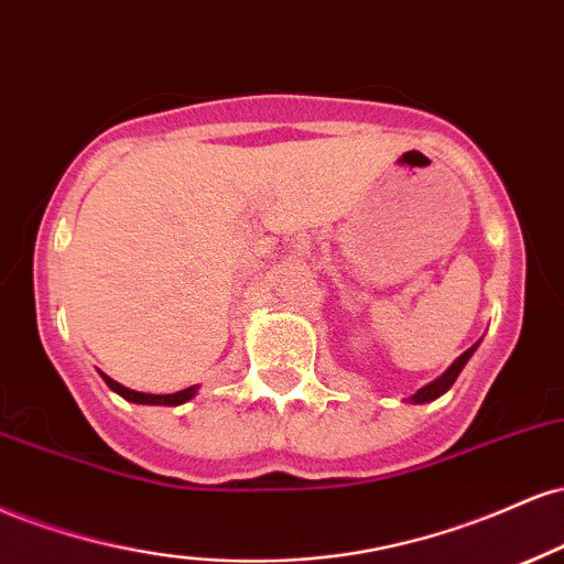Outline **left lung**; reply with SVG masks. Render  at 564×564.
Segmentation results:
<instances>
[{
	"label": "left lung",
	"instance_id": "obj_1",
	"mask_svg": "<svg viewBox=\"0 0 564 564\" xmlns=\"http://www.w3.org/2000/svg\"><path fill=\"white\" fill-rule=\"evenodd\" d=\"M475 348H478V343H475V346H473V348H467V350H465V354H462V356H459V359H456V361L452 364V367H448V369H446V372H443V375L438 377V380H435V382H430V386H425V388H420V390H416V393L412 395V401H414V403H425V401H435V399H438V395H443V393H446V390H448V388H452V386H454V382H456V377H459V372H462V369H465V364L469 361V356H473V354H475Z\"/></svg>",
	"mask_w": 564,
	"mask_h": 564
}]
</instances>
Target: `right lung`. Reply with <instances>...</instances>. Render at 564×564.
<instances>
[{
    "label": "right lung",
    "instance_id": "obj_1",
    "mask_svg": "<svg viewBox=\"0 0 564 564\" xmlns=\"http://www.w3.org/2000/svg\"><path fill=\"white\" fill-rule=\"evenodd\" d=\"M99 375H102V372H99ZM102 380L108 382V388H110V390H116L118 395H123V399H126V401H131V403H155V406H178V403L189 401L192 395L197 393V386H192V388H184V390H178V393H169V395H152V393H139V390L123 388L121 382L110 380L108 375H102Z\"/></svg>",
    "mask_w": 564,
    "mask_h": 564
}]
</instances>
